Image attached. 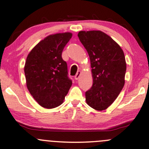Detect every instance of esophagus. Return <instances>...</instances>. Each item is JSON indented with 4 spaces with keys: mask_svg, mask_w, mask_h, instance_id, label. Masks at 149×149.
<instances>
[{
    "mask_svg": "<svg viewBox=\"0 0 149 149\" xmlns=\"http://www.w3.org/2000/svg\"><path fill=\"white\" fill-rule=\"evenodd\" d=\"M80 71H78V72H77V73H76V76H74V78H75V79H76V80H78V79H79V78H80Z\"/></svg>",
    "mask_w": 149,
    "mask_h": 149,
    "instance_id": "34e87169",
    "label": "esophagus"
}]
</instances>
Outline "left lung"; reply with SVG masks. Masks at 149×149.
Wrapping results in <instances>:
<instances>
[{"label": "left lung", "instance_id": "8db88e82", "mask_svg": "<svg viewBox=\"0 0 149 149\" xmlns=\"http://www.w3.org/2000/svg\"><path fill=\"white\" fill-rule=\"evenodd\" d=\"M78 36L87 51L92 68L93 85L86 91V102L95 110H105L125 85V54L118 43L101 31H81Z\"/></svg>", "mask_w": 149, "mask_h": 149}]
</instances>
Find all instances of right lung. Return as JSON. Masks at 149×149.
<instances>
[{
    "label": "right lung",
    "mask_w": 149,
    "mask_h": 149,
    "mask_svg": "<svg viewBox=\"0 0 149 149\" xmlns=\"http://www.w3.org/2000/svg\"><path fill=\"white\" fill-rule=\"evenodd\" d=\"M72 33H56L46 37L28 54L24 65L29 93L40 106L53 109L63 102L72 84L62 53Z\"/></svg>",
    "instance_id": "obj_1"
}]
</instances>
